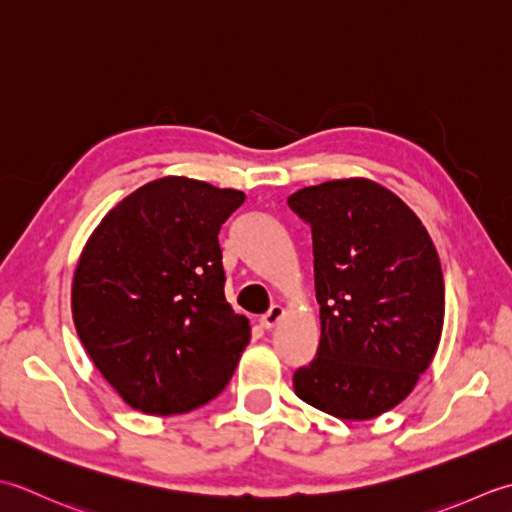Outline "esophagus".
I'll return each mask as SVG.
<instances>
[{
	"mask_svg": "<svg viewBox=\"0 0 512 512\" xmlns=\"http://www.w3.org/2000/svg\"><path fill=\"white\" fill-rule=\"evenodd\" d=\"M283 318H285V309L280 307V305H274L263 318H260V327H263V329H274Z\"/></svg>",
	"mask_w": 512,
	"mask_h": 512,
	"instance_id": "1",
	"label": "esophagus"
}]
</instances>
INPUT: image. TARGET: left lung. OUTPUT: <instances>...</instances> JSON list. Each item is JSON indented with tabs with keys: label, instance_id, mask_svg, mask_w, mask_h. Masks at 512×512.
I'll return each mask as SVG.
<instances>
[{
	"label": "left lung",
	"instance_id": "8db88e82",
	"mask_svg": "<svg viewBox=\"0 0 512 512\" xmlns=\"http://www.w3.org/2000/svg\"><path fill=\"white\" fill-rule=\"evenodd\" d=\"M287 203L311 225L320 305L318 353L294 391L340 420H371L415 389L440 347V256L411 207L375 181L302 187Z\"/></svg>",
	"mask_w": 512,
	"mask_h": 512
}]
</instances>
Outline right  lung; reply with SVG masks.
I'll return each mask as SVG.
<instances>
[{
	"mask_svg": "<svg viewBox=\"0 0 512 512\" xmlns=\"http://www.w3.org/2000/svg\"><path fill=\"white\" fill-rule=\"evenodd\" d=\"M243 201L238 190L163 176L114 205L83 245L72 320L132 409L194 411L232 378L252 329L225 300L218 229Z\"/></svg>",
	"mask_w": 512,
	"mask_h": 512,
	"instance_id": "right-lung-1",
	"label": "right lung"
}]
</instances>
